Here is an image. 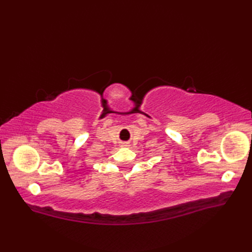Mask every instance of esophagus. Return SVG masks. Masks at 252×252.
Listing matches in <instances>:
<instances>
[{
    "label": "esophagus",
    "instance_id": "esophagus-1",
    "mask_svg": "<svg viewBox=\"0 0 252 252\" xmlns=\"http://www.w3.org/2000/svg\"><path fill=\"white\" fill-rule=\"evenodd\" d=\"M125 146H127V145H126V143H125Z\"/></svg>",
    "mask_w": 252,
    "mask_h": 252
}]
</instances>
